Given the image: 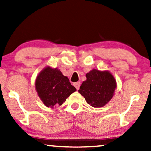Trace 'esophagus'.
<instances>
[{
  "instance_id": "1",
  "label": "esophagus",
  "mask_w": 151,
  "mask_h": 151,
  "mask_svg": "<svg viewBox=\"0 0 151 151\" xmlns=\"http://www.w3.org/2000/svg\"><path fill=\"white\" fill-rule=\"evenodd\" d=\"M80 85H81V83H80V82H76V83H74V87L77 88V90H79V89Z\"/></svg>"
}]
</instances>
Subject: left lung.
Listing matches in <instances>:
<instances>
[{"instance_id":"1","label":"left lung","mask_w":151,"mask_h":151,"mask_svg":"<svg viewBox=\"0 0 151 151\" xmlns=\"http://www.w3.org/2000/svg\"><path fill=\"white\" fill-rule=\"evenodd\" d=\"M116 88V80L110 72L93 69L86 74V80L78 91L88 104L101 108L110 101Z\"/></svg>"}]
</instances>
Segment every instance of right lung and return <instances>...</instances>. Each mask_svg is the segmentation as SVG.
<instances>
[{"mask_svg": "<svg viewBox=\"0 0 151 151\" xmlns=\"http://www.w3.org/2000/svg\"><path fill=\"white\" fill-rule=\"evenodd\" d=\"M35 88L44 105L53 108L61 106L76 88L57 68L47 66L37 76Z\"/></svg>", "mask_w": 151, "mask_h": 151, "instance_id": "add662e5", "label": "right lung"}]
</instances>
